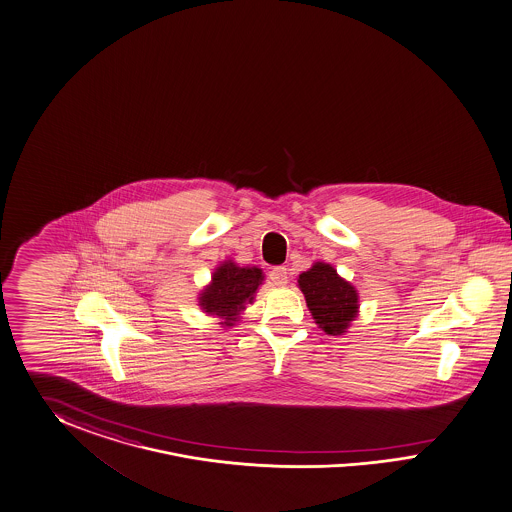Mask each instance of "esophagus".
<instances>
[{
    "label": "esophagus",
    "mask_w": 512,
    "mask_h": 512,
    "mask_svg": "<svg viewBox=\"0 0 512 512\" xmlns=\"http://www.w3.org/2000/svg\"><path fill=\"white\" fill-rule=\"evenodd\" d=\"M270 279H272V283H274L276 287H285V285H287V281H289L287 268H285V266H278V268H274V270L270 272Z\"/></svg>",
    "instance_id": "1"
}]
</instances>
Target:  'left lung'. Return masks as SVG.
Returning <instances> with one entry per match:
<instances>
[{"mask_svg":"<svg viewBox=\"0 0 512 512\" xmlns=\"http://www.w3.org/2000/svg\"><path fill=\"white\" fill-rule=\"evenodd\" d=\"M298 287L304 293L315 325L328 336H343L358 317L357 287L341 278L332 264L317 261L310 270L298 276Z\"/></svg>","mask_w":512,"mask_h":512,"instance_id":"1","label":"left lung"}]
</instances>
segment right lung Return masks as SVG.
I'll list each match as a JSON object with an SVG mask.
<instances>
[{
	"label": "right lung",
	"mask_w": 512,
	"mask_h": 512,
	"mask_svg": "<svg viewBox=\"0 0 512 512\" xmlns=\"http://www.w3.org/2000/svg\"><path fill=\"white\" fill-rule=\"evenodd\" d=\"M264 274L257 266H238L233 259L219 263L212 279L199 293L202 313L217 317L223 326L236 325L242 311L253 304L257 289L263 285Z\"/></svg>",
	"instance_id": "1"
}]
</instances>
